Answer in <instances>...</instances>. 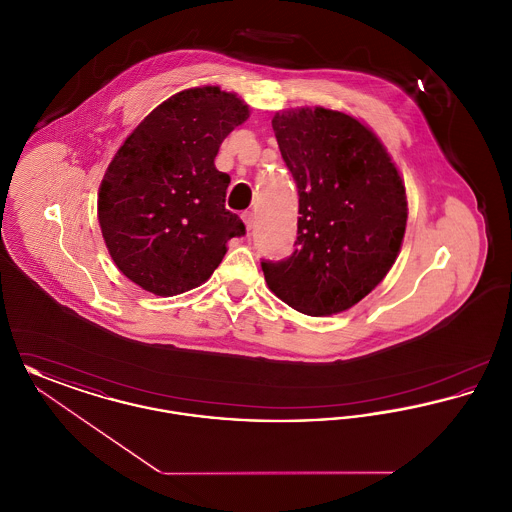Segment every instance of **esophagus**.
Wrapping results in <instances>:
<instances>
[{
  "label": "esophagus",
  "instance_id": "esophagus-1",
  "mask_svg": "<svg viewBox=\"0 0 512 512\" xmlns=\"http://www.w3.org/2000/svg\"><path fill=\"white\" fill-rule=\"evenodd\" d=\"M242 219H244L245 228H247V232H249V230L253 228V224H255V215L247 211V213H244V215H242Z\"/></svg>",
  "mask_w": 512,
  "mask_h": 512
}]
</instances>
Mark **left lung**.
<instances>
[{"mask_svg": "<svg viewBox=\"0 0 512 512\" xmlns=\"http://www.w3.org/2000/svg\"><path fill=\"white\" fill-rule=\"evenodd\" d=\"M299 194L292 257L263 261L268 290L309 317L338 315L393 267L407 228V194L380 138L353 115L295 107L272 117Z\"/></svg>", "mask_w": 512, "mask_h": 512, "instance_id": "1", "label": "left lung"}]
</instances>
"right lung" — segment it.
Returning <instances> with one entry per match:
<instances>
[{
	"mask_svg": "<svg viewBox=\"0 0 512 512\" xmlns=\"http://www.w3.org/2000/svg\"><path fill=\"white\" fill-rule=\"evenodd\" d=\"M249 113L220 86L188 88L157 105L111 159L99 228L113 263L142 290H194L219 267L228 240L244 236V222L224 207L230 176L215 157Z\"/></svg>",
	"mask_w": 512,
	"mask_h": 512,
	"instance_id": "add662e5",
	"label": "right lung"
}]
</instances>
